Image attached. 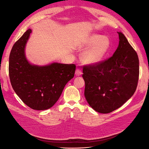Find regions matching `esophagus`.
<instances>
[{
    "label": "esophagus",
    "mask_w": 149,
    "mask_h": 149,
    "mask_svg": "<svg viewBox=\"0 0 149 149\" xmlns=\"http://www.w3.org/2000/svg\"><path fill=\"white\" fill-rule=\"evenodd\" d=\"M82 74V71L79 68H77L76 70H75V75H77V76H79Z\"/></svg>",
    "instance_id": "obj_1"
}]
</instances>
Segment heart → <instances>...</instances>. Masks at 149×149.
Returning a JSON list of instances; mask_svg holds the SVG:
<instances>
[{"label":"heart","mask_w":149,"mask_h":149,"mask_svg":"<svg viewBox=\"0 0 149 149\" xmlns=\"http://www.w3.org/2000/svg\"><path fill=\"white\" fill-rule=\"evenodd\" d=\"M83 53L82 58L88 64H95L100 62L111 48L109 38L100 34H93L87 40L86 47L89 48Z\"/></svg>","instance_id":"obj_1"}]
</instances>
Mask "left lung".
I'll use <instances>...</instances> for the list:
<instances>
[{
  "instance_id": "obj_1",
  "label": "left lung",
  "mask_w": 149,
  "mask_h": 149,
  "mask_svg": "<svg viewBox=\"0 0 149 149\" xmlns=\"http://www.w3.org/2000/svg\"><path fill=\"white\" fill-rule=\"evenodd\" d=\"M119 44L106 61L84 66V96L97 112L109 113L121 107L133 95L139 77V59L122 33Z\"/></svg>"
}]
</instances>
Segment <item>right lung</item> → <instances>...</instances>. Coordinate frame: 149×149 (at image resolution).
Instances as JSON below:
<instances>
[{"instance_id": "add662e5", "label": "right lung", "mask_w": 149, "mask_h": 149, "mask_svg": "<svg viewBox=\"0 0 149 149\" xmlns=\"http://www.w3.org/2000/svg\"><path fill=\"white\" fill-rule=\"evenodd\" d=\"M31 29L16 42L9 59V75L15 92L31 109L45 110L52 107L68 82L74 77L75 65L54 62L40 66L31 64L26 56Z\"/></svg>"}]
</instances>
